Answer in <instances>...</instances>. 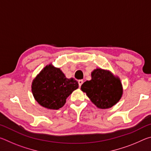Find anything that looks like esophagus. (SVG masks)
<instances>
[{
	"mask_svg": "<svg viewBox=\"0 0 151 151\" xmlns=\"http://www.w3.org/2000/svg\"><path fill=\"white\" fill-rule=\"evenodd\" d=\"M78 85H79V86H81V85H83V80H79L78 81Z\"/></svg>",
	"mask_w": 151,
	"mask_h": 151,
	"instance_id": "1",
	"label": "esophagus"
}]
</instances>
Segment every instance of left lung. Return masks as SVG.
Instances as JSON below:
<instances>
[{
	"label": "left lung",
	"mask_w": 151,
	"mask_h": 151,
	"mask_svg": "<svg viewBox=\"0 0 151 151\" xmlns=\"http://www.w3.org/2000/svg\"><path fill=\"white\" fill-rule=\"evenodd\" d=\"M92 103L99 109L111 108L119 101L122 95V86L118 76L109 70L96 68L91 73V80L81 85Z\"/></svg>",
	"instance_id": "8db88e82"
}]
</instances>
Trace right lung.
Listing matches in <instances>:
<instances>
[{
	"mask_svg": "<svg viewBox=\"0 0 151 151\" xmlns=\"http://www.w3.org/2000/svg\"><path fill=\"white\" fill-rule=\"evenodd\" d=\"M31 87L38 103L48 109L58 110L65 105L67 97L78 88V83L73 78H66L59 68L50 64L36 76Z\"/></svg>",
	"mask_w": 151,
	"mask_h": 151,
	"instance_id": "1",
	"label": "right lung"
}]
</instances>
